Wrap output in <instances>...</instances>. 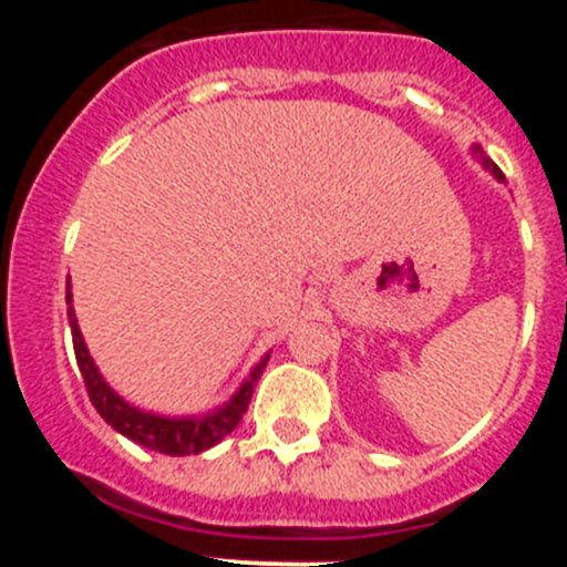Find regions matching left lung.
<instances>
[{
    "mask_svg": "<svg viewBox=\"0 0 567 567\" xmlns=\"http://www.w3.org/2000/svg\"><path fill=\"white\" fill-rule=\"evenodd\" d=\"M474 151H477V153H480V147H474ZM483 164H485V169H488V173H491V175H494V177H499V181H505V175H502V169H499V167H496V164H494V162H488V158H485V156H483Z\"/></svg>",
    "mask_w": 567,
    "mask_h": 567,
    "instance_id": "8db88e82",
    "label": "left lung"
}]
</instances>
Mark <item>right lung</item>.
<instances>
[{"label":"right lung","instance_id":"right-lung-1","mask_svg":"<svg viewBox=\"0 0 567 567\" xmlns=\"http://www.w3.org/2000/svg\"><path fill=\"white\" fill-rule=\"evenodd\" d=\"M65 301H68V323H71L73 334V351H76L79 370H82L84 386H87L90 400H93L95 411L114 427L117 433H123L131 442L142 444L147 450H156L164 455H197L203 450L219 444L227 433L236 431V425L241 422V416L247 414L251 392H255L257 379L262 375L268 357H262L255 364V370L249 373V379L238 386V392L227 400L221 409L210 411L205 416H162L151 414V411H142L136 405H131L128 400L120 398L112 386L106 384L104 375L95 368L93 357H90L87 346H84V337L79 331L76 312H73V296H71V282L65 285Z\"/></svg>","mask_w":567,"mask_h":567}]
</instances>
